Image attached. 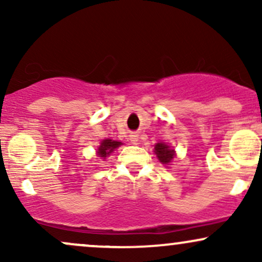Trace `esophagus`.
<instances>
[{"mask_svg":"<svg viewBox=\"0 0 262 262\" xmlns=\"http://www.w3.org/2000/svg\"><path fill=\"white\" fill-rule=\"evenodd\" d=\"M130 140H132V143H133V144H137L138 143V135L137 134H132L130 135Z\"/></svg>","mask_w":262,"mask_h":262,"instance_id":"1","label":"esophagus"}]
</instances>
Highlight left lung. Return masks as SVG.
Here are the masks:
<instances>
[{"mask_svg": "<svg viewBox=\"0 0 262 262\" xmlns=\"http://www.w3.org/2000/svg\"><path fill=\"white\" fill-rule=\"evenodd\" d=\"M155 154L158 155L159 160L162 164H169V162L173 159V150L170 149L166 144L158 143L155 145Z\"/></svg>", "mask_w": 262, "mask_h": 262, "instance_id": "1", "label": "left lung"}]
</instances>
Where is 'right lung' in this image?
I'll use <instances>...</instances> for the list:
<instances>
[{
    "instance_id": "right-lung-1",
    "label": "right lung",
    "mask_w": 262,
    "mask_h": 262,
    "mask_svg": "<svg viewBox=\"0 0 262 262\" xmlns=\"http://www.w3.org/2000/svg\"><path fill=\"white\" fill-rule=\"evenodd\" d=\"M119 145H122L121 141H116V140H111V139H104L101 143L100 148H98L97 154L101 156V158H107V155H110L111 152L113 151L114 149L118 148Z\"/></svg>"
}]
</instances>
